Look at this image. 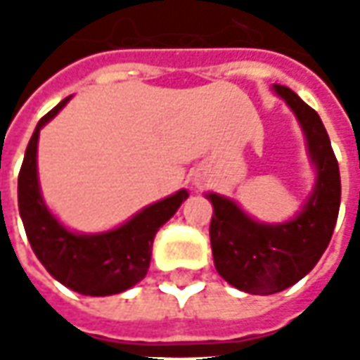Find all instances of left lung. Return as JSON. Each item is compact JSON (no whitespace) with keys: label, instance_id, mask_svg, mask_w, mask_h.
<instances>
[{"label":"left lung","instance_id":"left-lung-1","mask_svg":"<svg viewBox=\"0 0 360 360\" xmlns=\"http://www.w3.org/2000/svg\"><path fill=\"white\" fill-rule=\"evenodd\" d=\"M272 90L300 122L316 168V184L302 210L290 222L260 224L224 196L206 194L214 212L210 244L218 274L250 295H274L309 274L326 250L339 218L340 174L319 114L286 86Z\"/></svg>","mask_w":360,"mask_h":360}]
</instances>
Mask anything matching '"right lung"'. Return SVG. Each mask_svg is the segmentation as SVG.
<instances>
[{
  "label": "right lung",
  "mask_w": 360,
  "mask_h": 360,
  "mask_svg": "<svg viewBox=\"0 0 360 360\" xmlns=\"http://www.w3.org/2000/svg\"><path fill=\"white\" fill-rule=\"evenodd\" d=\"M68 100L70 98L62 100L37 122L27 144L18 176L20 216L32 250L56 281L86 297L118 295L144 278L156 232L186 200L188 192L180 190L174 196L146 206L126 224L110 232L76 234L62 226L48 210L39 192L37 138L39 130L68 104Z\"/></svg>",
  "instance_id": "add662e5"
}]
</instances>
